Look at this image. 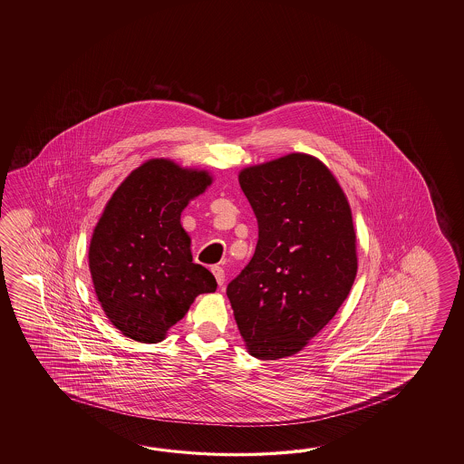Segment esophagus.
<instances>
[{
  "mask_svg": "<svg viewBox=\"0 0 464 464\" xmlns=\"http://www.w3.org/2000/svg\"><path fill=\"white\" fill-rule=\"evenodd\" d=\"M212 274L216 276V280H218V285L222 286L226 284V272H224V268H222V266H212Z\"/></svg>",
  "mask_w": 464,
  "mask_h": 464,
  "instance_id": "obj_1",
  "label": "esophagus"
}]
</instances>
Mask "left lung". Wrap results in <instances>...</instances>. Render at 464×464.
Returning a JSON list of instances; mask_svg holds the SVG:
<instances>
[{
    "label": "left lung",
    "instance_id": "left-lung-1",
    "mask_svg": "<svg viewBox=\"0 0 464 464\" xmlns=\"http://www.w3.org/2000/svg\"><path fill=\"white\" fill-rule=\"evenodd\" d=\"M258 224L256 254L227 285L250 355H295L335 316L356 276L355 230L332 172L288 154L238 176Z\"/></svg>",
    "mask_w": 464,
    "mask_h": 464
}]
</instances>
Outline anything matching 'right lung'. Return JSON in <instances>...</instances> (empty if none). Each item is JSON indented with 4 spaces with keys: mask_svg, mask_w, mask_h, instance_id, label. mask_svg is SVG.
Here are the masks:
<instances>
[{
    "mask_svg": "<svg viewBox=\"0 0 464 464\" xmlns=\"http://www.w3.org/2000/svg\"><path fill=\"white\" fill-rule=\"evenodd\" d=\"M212 179L206 170L152 159L112 194L89 246L96 295L111 324L134 342L156 343L216 276L192 262L180 212Z\"/></svg>",
    "mask_w": 464,
    "mask_h": 464,
    "instance_id": "1",
    "label": "right lung"
}]
</instances>
